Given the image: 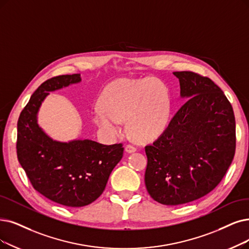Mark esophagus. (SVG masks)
Here are the masks:
<instances>
[{
  "label": "esophagus",
  "mask_w": 249,
  "mask_h": 249,
  "mask_svg": "<svg viewBox=\"0 0 249 249\" xmlns=\"http://www.w3.org/2000/svg\"><path fill=\"white\" fill-rule=\"evenodd\" d=\"M137 151V148L133 145H126L125 146V152L126 153H134Z\"/></svg>",
  "instance_id": "obj_1"
}]
</instances>
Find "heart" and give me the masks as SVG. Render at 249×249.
I'll use <instances>...</instances> for the list:
<instances>
[{"label":"heart","instance_id":"1","mask_svg":"<svg viewBox=\"0 0 249 249\" xmlns=\"http://www.w3.org/2000/svg\"><path fill=\"white\" fill-rule=\"evenodd\" d=\"M93 112V121L106 137L115 139L127 130L140 141L158 138L171 117V97L160 79L119 78L108 84Z\"/></svg>","mask_w":249,"mask_h":249}]
</instances>
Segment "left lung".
Returning <instances> with one entry per match:
<instances>
[{"label":"left lung","instance_id":"1","mask_svg":"<svg viewBox=\"0 0 249 249\" xmlns=\"http://www.w3.org/2000/svg\"><path fill=\"white\" fill-rule=\"evenodd\" d=\"M187 100L166 130L147 145L145 185L164 205L194 201L222 181L235 154L233 108L211 78L191 71L173 72Z\"/></svg>","mask_w":249,"mask_h":249}]
</instances>
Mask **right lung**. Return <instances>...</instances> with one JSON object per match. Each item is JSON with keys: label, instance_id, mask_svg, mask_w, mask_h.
Segmentation results:
<instances>
[{"label": "right lung", "instance_id": "right-lung-1", "mask_svg": "<svg viewBox=\"0 0 249 249\" xmlns=\"http://www.w3.org/2000/svg\"><path fill=\"white\" fill-rule=\"evenodd\" d=\"M81 82L79 73L48 79L29 99L17 124V157L29 181L48 199L69 207L95 201L124 154L123 144L54 140L39 126L37 115L50 93Z\"/></svg>", "mask_w": 249, "mask_h": 249}]
</instances>
